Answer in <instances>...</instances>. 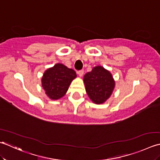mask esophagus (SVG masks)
<instances>
[{
  "mask_svg": "<svg viewBox=\"0 0 160 160\" xmlns=\"http://www.w3.org/2000/svg\"><path fill=\"white\" fill-rule=\"evenodd\" d=\"M83 72H84V70H80L77 72V74H79V77H82L83 74Z\"/></svg>",
  "mask_w": 160,
  "mask_h": 160,
  "instance_id": "esophagus-1",
  "label": "esophagus"
}]
</instances>
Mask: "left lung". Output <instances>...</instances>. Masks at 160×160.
Instances as JSON below:
<instances>
[{
	"mask_svg": "<svg viewBox=\"0 0 160 160\" xmlns=\"http://www.w3.org/2000/svg\"><path fill=\"white\" fill-rule=\"evenodd\" d=\"M83 81L88 95L97 104L106 102L115 88L112 74L102 66L94 67L92 71L85 74Z\"/></svg>",
	"mask_w": 160,
	"mask_h": 160,
	"instance_id": "1",
	"label": "left lung"
}]
</instances>
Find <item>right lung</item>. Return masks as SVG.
<instances>
[{
	"label": "right lung",
	"instance_id": "obj_1",
	"mask_svg": "<svg viewBox=\"0 0 160 160\" xmlns=\"http://www.w3.org/2000/svg\"><path fill=\"white\" fill-rule=\"evenodd\" d=\"M76 77L74 70L57 63L45 72L42 78V86L50 99H58L64 96L72 81Z\"/></svg>",
	"mask_w": 160,
	"mask_h": 160
}]
</instances>
